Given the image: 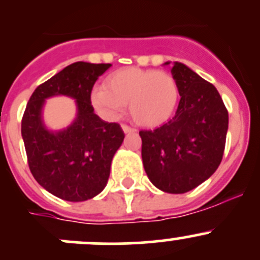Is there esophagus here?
Instances as JSON below:
<instances>
[{"mask_svg": "<svg viewBox=\"0 0 260 260\" xmlns=\"http://www.w3.org/2000/svg\"><path fill=\"white\" fill-rule=\"evenodd\" d=\"M122 129H123V132L125 133V135H127V133H135L136 132L135 128H131V127H128V125H125V124L122 125Z\"/></svg>", "mask_w": 260, "mask_h": 260, "instance_id": "obj_1", "label": "esophagus"}]
</instances>
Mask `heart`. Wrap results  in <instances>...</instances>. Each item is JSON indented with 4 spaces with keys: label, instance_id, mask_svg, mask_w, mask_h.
<instances>
[{
    "label": "heart",
    "instance_id": "b5f03b06",
    "mask_svg": "<svg viewBox=\"0 0 260 260\" xmlns=\"http://www.w3.org/2000/svg\"><path fill=\"white\" fill-rule=\"evenodd\" d=\"M90 101L106 119H117L128 106L133 122L154 128L174 115L179 103V86L167 72L124 68L107 75L103 86L91 90Z\"/></svg>",
    "mask_w": 260,
    "mask_h": 260
}]
</instances>
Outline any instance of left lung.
<instances>
[{
	"label": "left lung",
	"instance_id": "8db88e82",
	"mask_svg": "<svg viewBox=\"0 0 260 260\" xmlns=\"http://www.w3.org/2000/svg\"><path fill=\"white\" fill-rule=\"evenodd\" d=\"M171 74L179 86V107L175 117L162 127L141 131L142 161L157 188L185 193L211 177L219 167L229 114L216 88L185 64L175 61Z\"/></svg>",
	"mask_w": 260,
	"mask_h": 260
}]
</instances>
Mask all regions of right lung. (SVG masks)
Segmentation results:
<instances>
[{"instance_id": "right-lung-1", "label": "right lung", "mask_w": 260, "mask_h": 260, "mask_svg": "<svg viewBox=\"0 0 260 260\" xmlns=\"http://www.w3.org/2000/svg\"><path fill=\"white\" fill-rule=\"evenodd\" d=\"M111 67L74 62L39 85L26 106L21 135L31 174L65 201H85L104 190L112 159L124 140L120 125L104 122L90 104L94 83ZM52 96L76 101L75 120L61 130H50L43 122L46 99Z\"/></svg>"}]
</instances>
